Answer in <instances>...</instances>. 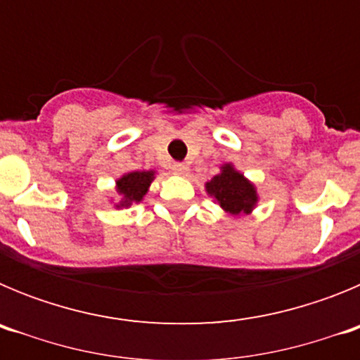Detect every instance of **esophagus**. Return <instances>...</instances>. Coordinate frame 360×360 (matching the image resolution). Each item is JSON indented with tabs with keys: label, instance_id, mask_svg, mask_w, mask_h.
Returning a JSON list of instances; mask_svg holds the SVG:
<instances>
[{
	"label": "esophagus",
	"instance_id": "obj_1",
	"mask_svg": "<svg viewBox=\"0 0 360 360\" xmlns=\"http://www.w3.org/2000/svg\"><path fill=\"white\" fill-rule=\"evenodd\" d=\"M171 171H173L174 174H187L189 167H187L186 164H182V162H176V164L171 165Z\"/></svg>",
	"mask_w": 360,
	"mask_h": 360
}]
</instances>
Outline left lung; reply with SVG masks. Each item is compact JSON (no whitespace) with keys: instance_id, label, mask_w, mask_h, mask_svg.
Here are the masks:
<instances>
[{"instance_id":"1","label":"left lung","mask_w":360,"mask_h":360,"mask_svg":"<svg viewBox=\"0 0 360 360\" xmlns=\"http://www.w3.org/2000/svg\"><path fill=\"white\" fill-rule=\"evenodd\" d=\"M209 196H214L219 207L229 214H249L257 203V193L252 182H249L232 164L221 165V173L205 184Z\"/></svg>"}]
</instances>
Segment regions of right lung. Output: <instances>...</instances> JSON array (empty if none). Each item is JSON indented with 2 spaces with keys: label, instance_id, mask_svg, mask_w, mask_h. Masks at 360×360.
Here are the masks:
<instances>
[{
  "label": "right lung",
  "instance_id": "right-lung-1",
  "mask_svg": "<svg viewBox=\"0 0 360 360\" xmlns=\"http://www.w3.org/2000/svg\"><path fill=\"white\" fill-rule=\"evenodd\" d=\"M153 180H155V171H133V173L122 174L117 180V193L120 196V202L115 207H129L131 203L142 202Z\"/></svg>",
  "mask_w": 360,
  "mask_h": 360
}]
</instances>
